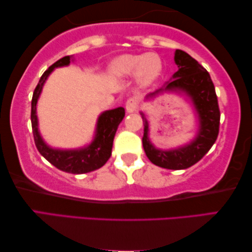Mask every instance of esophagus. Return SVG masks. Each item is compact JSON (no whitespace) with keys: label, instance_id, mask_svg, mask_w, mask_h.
I'll return each mask as SVG.
<instances>
[{"label":"esophagus","instance_id":"esophagus-1","mask_svg":"<svg viewBox=\"0 0 252 252\" xmlns=\"http://www.w3.org/2000/svg\"><path fill=\"white\" fill-rule=\"evenodd\" d=\"M138 109V102L136 100V98L131 97L129 99H127L126 101V110L127 113H134Z\"/></svg>","mask_w":252,"mask_h":252}]
</instances>
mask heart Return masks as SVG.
<instances>
[{"label": "heart", "mask_w": 252, "mask_h": 252, "mask_svg": "<svg viewBox=\"0 0 252 252\" xmlns=\"http://www.w3.org/2000/svg\"><path fill=\"white\" fill-rule=\"evenodd\" d=\"M110 73L116 77L136 75L143 86H148L158 77L162 63L154 53L145 55H124L115 59L110 64Z\"/></svg>", "instance_id": "heart-1"}]
</instances>
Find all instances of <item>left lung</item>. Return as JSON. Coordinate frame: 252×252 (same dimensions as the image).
Instances as JSON below:
<instances>
[{"mask_svg": "<svg viewBox=\"0 0 252 252\" xmlns=\"http://www.w3.org/2000/svg\"><path fill=\"white\" fill-rule=\"evenodd\" d=\"M179 70L173 75V80L165 88L148 94L154 97L163 90L183 92L191 98L199 115V131L196 137L188 145L171 151L155 148L148 139V123L142 113L144 124L143 147L152 163L168 170H184L203 158L216 143L219 135L220 109L216 88L209 72L187 52L176 50L174 57Z\"/></svg>", "mask_w": 252, "mask_h": 252, "instance_id": "obj_1", "label": "left lung"}]
</instances>
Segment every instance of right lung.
Instances as JSON below:
<instances>
[{
    "mask_svg": "<svg viewBox=\"0 0 252 252\" xmlns=\"http://www.w3.org/2000/svg\"><path fill=\"white\" fill-rule=\"evenodd\" d=\"M70 59L73 61L71 56L61 58L45 70L43 75L41 76L38 85H36L34 92H33L31 101L32 133L39 153L48 162H50L53 166H56L60 171L71 173V174H82V173L98 170V168L104 166L107 160L109 159L115 134H116L118 125L125 116V109L123 107H118V108L107 110L105 113H102L98 118L96 135H94V141L87 147L69 151L55 150V148L49 147L43 142L38 129L36 102H38L41 90H42L48 76L50 75L55 68L68 65L70 63Z\"/></svg>",
    "mask_w": 252,
    "mask_h": 252,
    "instance_id": "add662e5",
    "label": "right lung"
}]
</instances>
